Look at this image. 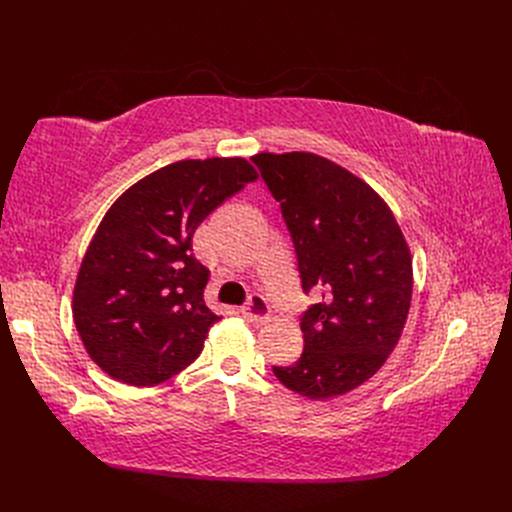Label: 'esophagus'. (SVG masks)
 Here are the masks:
<instances>
[{"mask_svg": "<svg viewBox=\"0 0 512 512\" xmlns=\"http://www.w3.org/2000/svg\"><path fill=\"white\" fill-rule=\"evenodd\" d=\"M240 313L245 315V319L253 321V324H259V321H265L270 317V305H267L261 294H253L249 303L240 309Z\"/></svg>", "mask_w": 512, "mask_h": 512, "instance_id": "1", "label": "esophagus"}]
</instances>
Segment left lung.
Segmentation results:
<instances>
[{
    "mask_svg": "<svg viewBox=\"0 0 512 512\" xmlns=\"http://www.w3.org/2000/svg\"><path fill=\"white\" fill-rule=\"evenodd\" d=\"M290 230L303 290H317L301 330L305 348L274 367L292 392L324 400L355 390L400 340L413 294V259L394 213L334 161L307 153L251 157Z\"/></svg>",
    "mask_w": 512,
    "mask_h": 512,
    "instance_id": "8db88e82",
    "label": "left lung"
}]
</instances>
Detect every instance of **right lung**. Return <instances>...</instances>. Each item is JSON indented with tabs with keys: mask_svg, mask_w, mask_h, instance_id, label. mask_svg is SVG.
<instances>
[{
	"mask_svg": "<svg viewBox=\"0 0 512 512\" xmlns=\"http://www.w3.org/2000/svg\"><path fill=\"white\" fill-rule=\"evenodd\" d=\"M257 178L245 157L182 159L141 178L107 209L80 263L72 317L110 378L155 386L201 355L222 317L205 305L209 270L193 255V234Z\"/></svg>",
	"mask_w": 512,
	"mask_h": 512,
	"instance_id": "obj_1",
	"label": "right lung"
}]
</instances>
